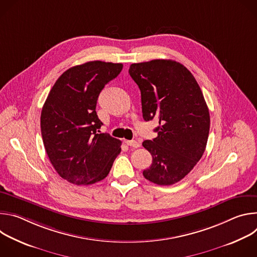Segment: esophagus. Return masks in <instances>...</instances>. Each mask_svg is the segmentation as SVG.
Here are the masks:
<instances>
[{
  "instance_id": "esophagus-1",
  "label": "esophagus",
  "mask_w": 257,
  "mask_h": 257,
  "mask_svg": "<svg viewBox=\"0 0 257 257\" xmlns=\"http://www.w3.org/2000/svg\"><path fill=\"white\" fill-rule=\"evenodd\" d=\"M125 142L127 145H129V146H131V148H134V149H138L140 146V143L136 140H126Z\"/></svg>"
}]
</instances>
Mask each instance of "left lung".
<instances>
[{
  "instance_id": "1",
  "label": "left lung",
  "mask_w": 257,
  "mask_h": 257,
  "mask_svg": "<svg viewBox=\"0 0 257 257\" xmlns=\"http://www.w3.org/2000/svg\"><path fill=\"white\" fill-rule=\"evenodd\" d=\"M129 74L141 92L143 119L159 120L158 136L142 143L153 157L143 176L173 185L190 173L206 148L210 118L202 91L191 72L172 60L132 64Z\"/></svg>"
}]
</instances>
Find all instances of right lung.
<instances>
[{
  "label": "right lung",
  "instance_id": "right-lung-1",
  "mask_svg": "<svg viewBox=\"0 0 257 257\" xmlns=\"http://www.w3.org/2000/svg\"><path fill=\"white\" fill-rule=\"evenodd\" d=\"M123 69L121 63L87 62L68 69L52 87L41 115L47 155L57 173L75 185L104 179L121 153V141L99 133L95 107L104 85Z\"/></svg>",
  "mask_w": 257,
  "mask_h": 257
}]
</instances>
